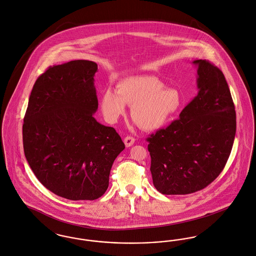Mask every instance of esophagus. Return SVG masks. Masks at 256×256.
<instances>
[{"instance_id": "esophagus-1", "label": "esophagus", "mask_w": 256, "mask_h": 256, "mask_svg": "<svg viewBox=\"0 0 256 256\" xmlns=\"http://www.w3.org/2000/svg\"><path fill=\"white\" fill-rule=\"evenodd\" d=\"M124 145H126V147H130V146H132V145L134 144L136 139H134L132 136H126V137H124Z\"/></svg>"}]
</instances>
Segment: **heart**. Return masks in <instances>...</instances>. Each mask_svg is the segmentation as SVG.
<instances>
[{"label": "heart", "mask_w": 256, "mask_h": 256, "mask_svg": "<svg viewBox=\"0 0 256 256\" xmlns=\"http://www.w3.org/2000/svg\"><path fill=\"white\" fill-rule=\"evenodd\" d=\"M182 96L177 89L166 87L156 76H132L120 80L117 92L107 89L100 100L102 111L115 122L132 107V118L145 130L162 128L179 112Z\"/></svg>", "instance_id": "obj_1"}]
</instances>
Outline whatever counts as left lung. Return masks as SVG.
Listing matches in <instances>:
<instances>
[{
    "label": "left lung",
    "mask_w": 256,
    "mask_h": 256,
    "mask_svg": "<svg viewBox=\"0 0 256 256\" xmlns=\"http://www.w3.org/2000/svg\"><path fill=\"white\" fill-rule=\"evenodd\" d=\"M197 66L196 98L180 118L147 138L150 173L162 194L203 190L224 170L236 134L235 106L222 72L206 60Z\"/></svg>",
    "instance_id": "8db88e82"
}]
</instances>
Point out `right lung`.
<instances>
[{
	"label": "right lung",
	"instance_id": "1",
	"mask_svg": "<svg viewBox=\"0 0 256 256\" xmlns=\"http://www.w3.org/2000/svg\"><path fill=\"white\" fill-rule=\"evenodd\" d=\"M98 64L70 60L50 66L30 92L23 147L34 174L47 190L70 200L104 194L115 158L124 149L111 126L94 119Z\"/></svg>",
	"mask_w": 256,
	"mask_h": 256
}]
</instances>
